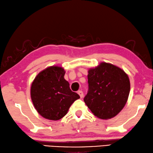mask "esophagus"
I'll return each mask as SVG.
<instances>
[{"mask_svg":"<svg viewBox=\"0 0 153 153\" xmlns=\"http://www.w3.org/2000/svg\"><path fill=\"white\" fill-rule=\"evenodd\" d=\"M77 93H78V95H79V96H80L81 98H82L83 96H84V93H83L82 91H77Z\"/></svg>","mask_w":153,"mask_h":153,"instance_id":"1","label":"esophagus"}]
</instances>
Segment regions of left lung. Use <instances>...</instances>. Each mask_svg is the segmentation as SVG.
<instances>
[{"instance_id":"left-lung-1","label":"left lung","mask_w":153,"mask_h":153,"mask_svg":"<svg viewBox=\"0 0 153 153\" xmlns=\"http://www.w3.org/2000/svg\"><path fill=\"white\" fill-rule=\"evenodd\" d=\"M88 73V91L84 102L97 117L111 119L127 102L131 88L128 76L121 68L104 62Z\"/></svg>"}]
</instances>
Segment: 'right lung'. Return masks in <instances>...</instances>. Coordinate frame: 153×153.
<instances>
[{"mask_svg":"<svg viewBox=\"0 0 153 153\" xmlns=\"http://www.w3.org/2000/svg\"><path fill=\"white\" fill-rule=\"evenodd\" d=\"M65 71L58 66L42 70L31 86V98L36 110L45 119L58 120L62 118L71 104L79 98L70 89L65 79Z\"/></svg>","mask_w":153,"mask_h":153,"instance_id":"1","label":"right lung"}]
</instances>
